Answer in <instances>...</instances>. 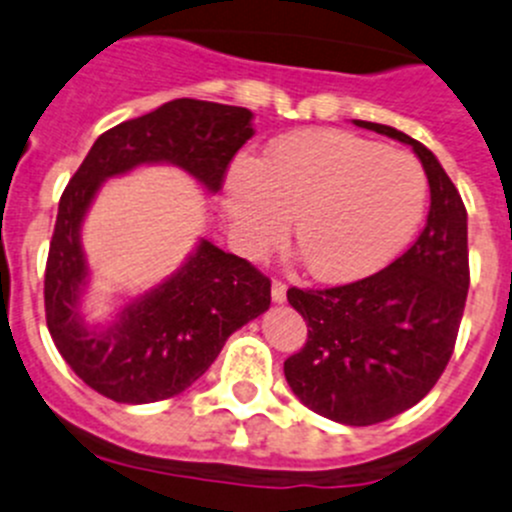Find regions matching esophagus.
<instances>
[{
    "instance_id": "34e87169",
    "label": "esophagus",
    "mask_w": 512,
    "mask_h": 512,
    "mask_svg": "<svg viewBox=\"0 0 512 512\" xmlns=\"http://www.w3.org/2000/svg\"><path fill=\"white\" fill-rule=\"evenodd\" d=\"M271 298H273V301H276V303L286 301V283L278 281V278H273V283H271Z\"/></svg>"
}]
</instances>
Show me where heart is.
<instances>
[{
    "label": "heart",
    "mask_w": 512,
    "mask_h": 512,
    "mask_svg": "<svg viewBox=\"0 0 512 512\" xmlns=\"http://www.w3.org/2000/svg\"><path fill=\"white\" fill-rule=\"evenodd\" d=\"M428 176L406 151L338 129L278 139L261 159L241 156L226 179L231 234L251 256L288 236L323 281L368 276L396 258L421 226Z\"/></svg>",
    "instance_id": "heart-1"
}]
</instances>
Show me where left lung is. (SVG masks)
I'll list each match as a JSON object with an SVG mask.
<instances>
[{
  "label": "left lung",
  "mask_w": 512,
  "mask_h": 512,
  "mask_svg": "<svg viewBox=\"0 0 512 512\" xmlns=\"http://www.w3.org/2000/svg\"><path fill=\"white\" fill-rule=\"evenodd\" d=\"M356 124L413 146L430 186L426 229L406 254L361 281L288 288L308 338L283 373L318 416L373 426L426 398L453 356L470 286L468 214L421 141L386 124Z\"/></svg>",
  "instance_id": "left-lung-1"
}]
</instances>
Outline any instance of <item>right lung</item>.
Here are the masks:
<instances>
[{"label": "right lung", "instance_id": "add662e5", "mask_svg": "<svg viewBox=\"0 0 512 512\" xmlns=\"http://www.w3.org/2000/svg\"><path fill=\"white\" fill-rule=\"evenodd\" d=\"M244 106L174 99L116 124L89 149L59 199L44 271L52 341L74 373L116 403L179 396L216 361L226 338L271 306V281L246 258L201 241L171 278L131 301L114 326L96 331L79 316L86 258L82 221L101 181L141 164H174L214 194L236 151L254 136Z\"/></svg>", "mask_w": 512, "mask_h": 512}]
</instances>
